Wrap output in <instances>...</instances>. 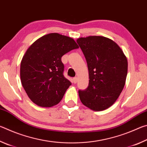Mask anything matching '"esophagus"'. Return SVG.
Segmentation results:
<instances>
[{"instance_id":"obj_1","label":"esophagus","mask_w":147,"mask_h":147,"mask_svg":"<svg viewBox=\"0 0 147 147\" xmlns=\"http://www.w3.org/2000/svg\"><path fill=\"white\" fill-rule=\"evenodd\" d=\"M77 82H78V78H77V77H74V78H73V82L74 84H76Z\"/></svg>"}]
</instances>
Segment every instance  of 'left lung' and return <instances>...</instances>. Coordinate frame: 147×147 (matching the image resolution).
I'll use <instances>...</instances> for the list:
<instances>
[{
  "mask_svg": "<svg viewBox=\"0 0 147 147\" xmlns=\"http://www.w3.org/2000/svg\"><path fill=\"white\" fill-rule=\"evenodd\" d=\"M89 71V86L79 90L84 105L94 111L108 108L120 95L125 84L128 61L116 43L102 36L77 39Z\"/></svg>",
  "mask_w": 147,
  "mask_h": 147,
  "instance_id": "8db88e82",
  "label": "left lung"
}]
</instances>
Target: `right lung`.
I'll use <instances>...</instances> for the list:
<instances>
[{
	"label": "right lung",
	"instance_id": "add662e5",
	"mask_svg": "<svg viewBox=\"0 0 147 147\" xmlns=\"http://www.w3.org/2000/svg\"><path fill=\"white\" fill-rule=\"evenodd\" d=\"M78 46L58 33L45 35L27 50L21 63V84L30 99L39 106L58 104L71 82L63 76L61 57Z\"/></svg>",
	"mask_w": 147,
	"mask_h": 147
}]
</instances>
